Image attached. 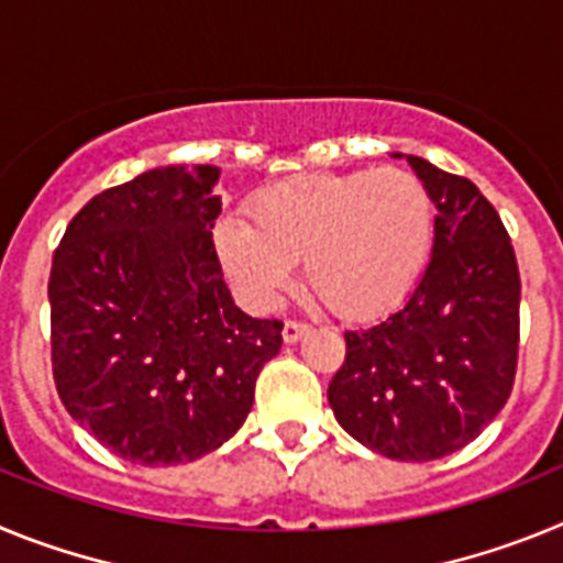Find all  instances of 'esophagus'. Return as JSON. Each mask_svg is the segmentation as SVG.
Wrapping results in <instances>:
<instances>
[{
  "label": "esophagus",
  "instance_id": "esophagus-1",
  "mask_svg": "<svg viewBox=\"0 0 563 563\" xmlns=\"http://www.w3.org/2000/svg\"><path fill=\"white\" fill-rule=\"evenodd\" d=\"M310 332V327L307 324H298V321H287L285 330H282V338H285V343H298L301 338Z\"/></svg>",
  "mask_w": 563,
  "mask_h": 563
}]
</instances>
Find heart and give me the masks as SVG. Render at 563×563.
<instances>
[{"mask_svg":"<svg viewBox=\"0 0 563 563\" xmlns=\"http://www.w3.org/2000/svg\"><path fill=\"white\" fill-rule=\"evenodd\" d=\"M434 242V200L406 168L301 174L262 188L251 222L222 220L213 247L245 301L271 310L296 282L343 318H375L409 296Z\"/></svg>","mask_w":563,"mask_h":563,"instance_id":"heart-1","label":"heart"}]
</instances>
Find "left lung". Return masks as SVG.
<instances>
[{
    "label": "left lung",
    "mask_w": 563,
    "mask_h": 563,
    "mask_svg": "<svg viewBox=\"0 0 563 563\" xmlns=\"http://www.w3.org/2000/svg\"><path fill=\"white\" fill-rule=\"evenodd\" d=\"M406 161L437 208L431 262L395 312L343 335L346 361L327 397L361 445L429 462L465 449L505 409L521 282L510 236L479 188L417 154Z\"/></svg>",
    "instance_id": "obj_1"
}]
</instances>
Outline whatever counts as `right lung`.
Returning a JSON list of instances; mask_svg holds the SVG:
<instances>
[{"label": "right lung", "instance_id": "obj_1", "mask_svg": "<svg viewBox=\"0 0 563 563\" xmlns=\"http://www.w3.org/2000/svg\"><path fill=\"white\" fill-rule=\"evenodd\" d=\"M217 166L148 168L73 217L49 271L53 377L69 417L141 465L231 440L282 321L233 305L213 251Z\"/></svg>", "mask_w": 563, "mask_h": 563}]
</instances>
